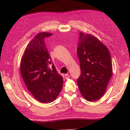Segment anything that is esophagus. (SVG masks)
<instances>
[{"mask_svg":"<svg viewBox=\"0 0 130 130\" xmlns=\"http://www.w3.org/2000/svg\"><path fill=\"white\" fill-rule=\"evenodd\" d=\"M70 75H69V74H66L65 75V79H67L68 78H70Z\"/></svg>","mask_w":130,"mask_h":130,"instance_id":"obj_1","label":"esophagus"}]
</instances>
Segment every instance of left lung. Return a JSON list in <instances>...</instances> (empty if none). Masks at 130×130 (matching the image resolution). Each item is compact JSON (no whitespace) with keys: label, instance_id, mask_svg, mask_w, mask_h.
Masks as SVG:
<instances>
[{"label":"left lung","instance_id":"8db88e82","mask_svg":"<svg viewBox=\"0 0 130 130\" xmlns=\"http://www.w3.org/2000/svg\"><path fill=\"white\" fill-rule=\"evenodd\" d=\"M79 36L77 53L81 74L78 87L85 99L96 101L103 96L112 75L110 53L97 37L82 32Z\"/></svg>","mask_w":130,"mask_h":130}]
</instances>
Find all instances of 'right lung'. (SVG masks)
<instances>
[{"label":"right lung","mask_w":130,"mask_h":130,"mask_svg":"<svg viewBox=\"0 0 130 130\" xmlns=\"http://www.w3.org/2000/svg\"><path fill=\"white\" fill-rule=\"evenodd\" d=\"M53 34L41 32L26 48L20 63V73L33 97L43 103L55 100L63 87V78L56 71L44 39Z\"/></svg>","instance_id":"add662e5"}]
</instances>
